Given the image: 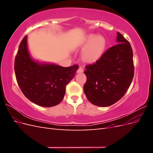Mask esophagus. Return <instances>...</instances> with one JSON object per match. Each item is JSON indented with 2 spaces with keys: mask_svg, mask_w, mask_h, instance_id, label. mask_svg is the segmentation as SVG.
<instances>
[{
  "mask_svg": "<svg viewBox=\"0 0 153 153\" xmlns=\"http://www.w3.org/2000/svg\"><path fill=\"white\" fill-rule=\"evenodd\" d=\"M84 71V69L83 67H79V68L77 70V73H83Z\"/></svg>",
  "mask_w": 153,
  "mask_h": 153,
  "instance_id": "obj_1",
  "label": "esophagus"
}]
</instances>
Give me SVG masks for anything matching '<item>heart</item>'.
<instances>
[{
	"label": "heart",
	"instance_id": "1",
	"mask_svg": "<svg viewBox=\"0 0 153 153\" xmlns=\"http://www.w3.org/2000/svg\"><path fill=\"white\" fill-rule=\"evenodd\" d=\"M88 47L83 53V58L87 62H92L98 60L102 55L106 47V39L101 36L89 35L86 39Z\"/></svg>",
	"mask_w": 153,
	"mask_h": 153
}]
</instances>
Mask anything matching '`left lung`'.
Returning a JSON list of instances; mask_svg holds the SVG:
<instances>
[{
  "label": "left lung",
  "instance_id": "left-lung-1",
  "mask_svg": "<svg viewBox=\"0 0 153 153\" xmlns=\"http://www.w3.org/2000/svg\"><path fill=\"white\" fill-rule=\"evenodd\" d=\"M117 45L108 49L95 63L86 66L84 91L91 103L110 106L121 99L130 86L134 75L130 44L117 32Z\"/></svg>",
  "mask_w": 153,
  "mask_h": 153
}]
</instances>
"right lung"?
Segmentation results:
<instances>
[{
  "label": "right lung",
  "mask_w": 153,
  "mask_h": 153,
  "mask_svg": "<svg viewBox=\"0 0 153 153\" xmlns=\"http://www.w3.org/2000/svg\"><path fill=\"white\" fill-rule=\"evenodd\" d=\"M27 37L22 39L15 60L16 81L23 94L36 105L50 107L63 100L66 86L75 76L78 66L64 68L32 59L27 47Z\"/></svg>",
  "instance_id": "obj_1"
}]
</instances>
